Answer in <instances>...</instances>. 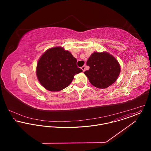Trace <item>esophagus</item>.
I'll list each match as a JSON object with an SVG mask.
<instances>
[{
  "instance_id": "1",
  "label": "esophagus",
  "mask_w": 151,
  "mask_h": 151,
  "mask_svg": "<svg viewBox=\"0 0 151 151\" xmlns=\"http://www.w3.org/2000/svg\"><path fill=\"white\" fill-rule=\"evenodd\" d=\"M86 65H83L82 67H81V69L83 70V71H85V70H86Z\"/></svg>"
}]
</instances>
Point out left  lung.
Segmentation results:
<instances>
[{
    "label": "left lung",
    "instance_id": "obj_1",
    "mask_svg": "<svg viewBox=\"0 0 151 151\" xmlns=\"http://www.w3.org/2000/svg\"><path fill=\"white\" fill-rule=\"evenodd\" d=\"M86 65L90 67L84 72L91 84L99 88H106L113 84L120 73L117 60L106 52H94L89 58Z\"/></svg>",
    "mask_w": 151,
    "mask_h": 151
}]
</instances>
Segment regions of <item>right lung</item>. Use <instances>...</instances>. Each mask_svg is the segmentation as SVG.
<instances>
[{
	"label": "right lung",
	"instance_id": "obj_1",
	"mask_svg": "<svg viewBox=\"0 0 151 151\" xmlns=\"http://www.w3.org/2000/svg\"><path fill=\"white\" fill-rule=\"evenodd\" d=\"M83 70L77 67V59L60 47L48 49L40 59L37 75L41 85L50 91H59L71 83L75 74Z\"/></svg>",
	"mask_w": 151,
	"mask_h": 151
}]
</instances>
